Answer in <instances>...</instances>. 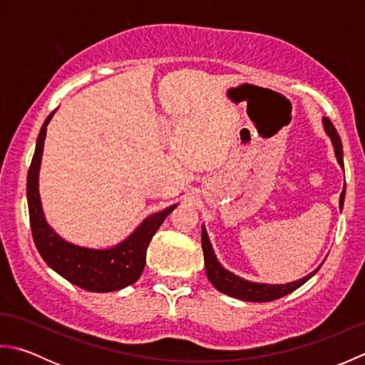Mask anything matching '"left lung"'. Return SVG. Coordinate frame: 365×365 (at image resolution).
Here are the masks:
<instances>
[{"label":"left lung","instance_id":"8db88e82","mask_svg":"<svg viewBox=\"0 0 365 365\" xmlns=\"http://www.w3.org/2000/svg\"><path fill=\"white\" fill-rule=\"evenodd\" d=\"M323 128L324 133H327L331 139L332 147H334V155L337 158V163L340 168L344 169V149H342V141H340V136L337 133V130L332 125V122L328 118H323ZM344 200H345V185L344 190L340 192V199H339V208L342 212L344 208ZM200 242H202V251H204V262H205V273L208 281L212 282L216 290L227 294V297L242 299V301H250V302H267V301H273L277 298H282L285 294H289L294 292L301 287L302 284H306L309 279H311L317 271L320 269L323 265V262L320 263V267H317L312 273H309L307 276L298 279V281L293 282H287V284H265V282H252L247 281L245 277H240L238 274L232 273V271L224 268L218 257H216L213 246L210 243V238H208L205 224H202V237H200Z\"/></svg>","mask_w":365,"mask_h":365}]
</instances>
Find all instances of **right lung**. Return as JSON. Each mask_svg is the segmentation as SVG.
Instances as JSON below:
<instances>
[{"label": "right lung", "instance_id": "add662e5", "mask_svg": "<svg viewBox=\"0 0 365 365\" xmlns=\"http://www.w3.org/2000/svg\"><path fill=\"white\" fill-rule=\"evenodd\" d=\"M54 113L56 110L43 122L41 133L37 136L34 157L28 170L26 197L31 230H33L37 251L41 252L42 259L51 269L84 290L106 293L125 289V287L135 284L143 274L147 246L163 221L178 204H173L157 213L149 215L125 240L114 246L89 247L67 242L46 222L41 192H38V173H41L46 127H48Z\"/></svg>", "mask_w": 365, "mask_h": 365}]
</instances>
